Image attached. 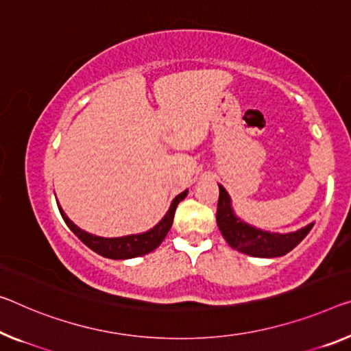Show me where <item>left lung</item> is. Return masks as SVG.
Returning <instances> with one entry per match:
<instances>
[{
  "label": "left lung",
  "mask_w": 351,
  "mask_h": 351,
  "mask_svg": "<svg viewBox=\"0 0 351 351\" xmlns=\"http://www.w3.org/2000/svg\"><path fill=\"white\" fill-rule=\"evenodd\" d=\"M217 223L221 234L234 250L252 257H281L292 251L309 234L314 223L289 234H271L246 224L234 215L228 191L219 185Z\"/></svg>",
  "instance_id": "1"
}]
</instances>
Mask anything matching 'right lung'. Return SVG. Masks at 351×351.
<instances>
[{
	"label": "right lung",
	"mask_w": 351,
	"mask_h": 351,
	"mask_svg": "<svg viewBox=\"0 0 351 351\" xmlns=\"http://www.w3.org/2000/svg\"><path fill=\"white\" fill-rule=\"evenodd\" d=\"M186 190L180 193L179 196L174 197L168 213L165 215L163 219L147 232L144 234H136V235H127V237H117V239H105V237H97L93 234H88V232L80 229L77 224H73L72 221L67 218V215L64 213V210L58 206L59 212H61L62 219L66 221L69 229L73 232L75 235L78 237L83 243L90 247L97 254L104 256L106 258H116V261H122V258H133L138 256H144L152 252L155 247H158L161 241L165 240V237L168 235V232L172 226V221H174V213L177 208V204H179L182 199H185Z\"/></svg>",
	"instance_id": "right-lung-1"
}]
</instances>
